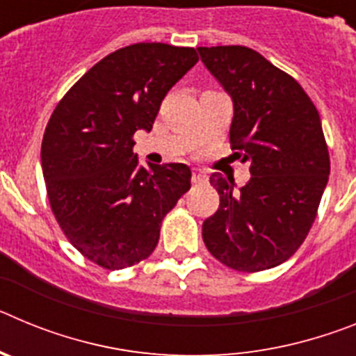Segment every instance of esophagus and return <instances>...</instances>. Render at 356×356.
<instances>
[{"label": "esophagus", "instance_id": "1", "mask_svg": "<svg viewBox=\"0 0 356 356\" xmlns=\"http://www.w3.org/2000/svg\"><path fill=\"white\" fill-rule=\"evenodd\" d=\"M193 181H194V184H201V181H207V172L201 171V169H194V171H193Z\"/></svg>", "mask_w": 356, "mask_h": 356}]
</instances>
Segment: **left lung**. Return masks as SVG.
I'll list each match as a JSON object with an SVG mask.
<instances>
[{"label":"left lung","instance_id":"obj_1","mask_svg":"<svg viewBox=\"0 0 356 356\" xmlns=\"http://www.w3.org/2000/svg\"><path fill=\"white\" fill-rule=\"evenodd\" d=\"M197 51L234 99L232 149L251 162L250 181L238 191L234 178L210 176L219 209L203 222V241L235 271H266L291 259L316 221L330 175L319 112L291 74L254 49Z\"/></svg>","mask_w":356,"mask_h":356}]
</instances>
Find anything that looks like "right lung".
<instances>
[{
  "label": "right lung",
  "mask_w": 356,
  "mask_h": 356,
  "mask_svg": "<svg viewBox=\"0 0 356 356\" xmlns=\"http://www.w3.org/2000/svg\"><path fill=\"white\" fill-rule=\"evenodd\" d=\"M197 60L194 48L131 44L92 65L49 118L40 160L53 216L103 269L146 260L163 217L191 188L185 163L140 165L134 135L153 128L165 94Z\"/></svg>",
  "instance_id": "add662e5"
}]
</instances>
